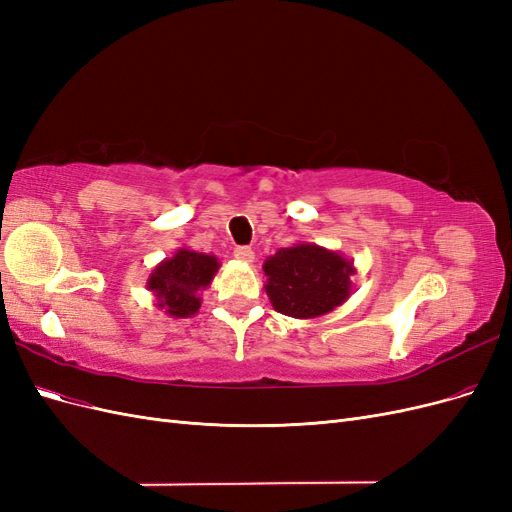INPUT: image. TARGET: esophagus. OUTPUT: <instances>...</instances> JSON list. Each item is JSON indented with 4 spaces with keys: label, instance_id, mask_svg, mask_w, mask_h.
<instances>
[{
    "label": "esophagus",
    "instance_id": "esophagus-1",
    "mask_svg": "<svg viewBox=\"0 0 512 512\" xmlns=\"http://www.w3.org/2000/svg\"><path fill=\"white\" fill-rule=\"evenodd\" d=\"M235 258L243 260V262H252L254 260V250H252V247H247V245H239V247H235Z\"/></svg>",
    "mask_w": 512,
    "mask_h": 512
}]
</instances>
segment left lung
Returning <instances> with one entry per match:
<instances>
[{
    "mask_svg": "<svg viewBox=\"0 0 512 512\" xmlns=\"http://www.w3.org/2000/svg\"><path fill=\"white\" fill-rule=\"evenodd\" d=\"M262 269L273 307L292 318H316L342 305L354 273L352 262L318 245L284 247Z\"/></svg>",
    "mask_w": 512,
    "mask_h": 512,
    "instance_id": "1",
    "label": "left lung"
}]
</instances>
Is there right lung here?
Here are the masks:
<instances>
[{
	"label": "right lung",
	"instance_id": "obj_1",
	"mask_svg": "<svg viewBox=\"0 0 512 512\" xmlns=\"http://www.w3.org/2000/svg\"><path fill=\"white\" fill-rule=\"evenodd\" d=\"M218 260L207 254L179 250L173 258L164 260L149 277V290L156 292L158 307L170 316L185 318L198 312V290L211 284Z\"/></svg>",
	"mask_w": 512,
	"mask_h": 512
}]
</instances>
